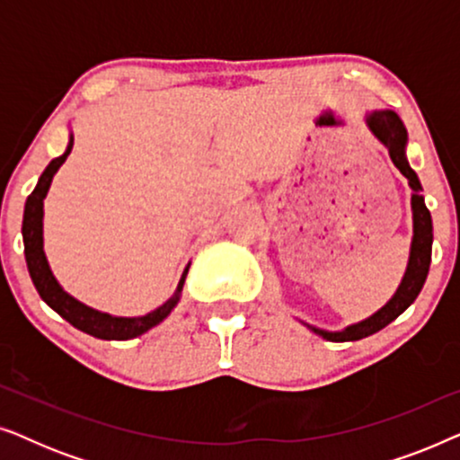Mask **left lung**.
Masks as SVG:
<instances>
[{"label":"left lung","instance_id":"1","mask_svg":"<svg viewBox=\"0 0 460 460\" xmlns=\"http://www.w3.org/2000/svg\"><path fill=\"white\" fill-rule=\"evenodd\" d=\"M368 125L373 129V134L379 137V140L385 144L389 150V156H392L394 165L400 169V173L411 181L412 186V217H414V236H412V247H411V260H408V268L404 274V280L392 299L387 301L385 305L381 307L379 312L373 314V316L362 320V323L351 324L341 332H326L320 329H310L316 332V335L324 337L326 341H356V339L368 337L373 332L385 329L389 323H394L395 318L400 316L402 312L406 310L408 305L417 299L420 288L425 285L427 272H429L431 263V243H433V226H431V216L429 209L425 207V200L420 197V184L417 173L412 172L411 165H408L404 156V146H406V129L402 125L400 117L392 111H379L373 112L368 117Z\"/></svg>","mask_w":460,"mask_h":460}]
</instances>
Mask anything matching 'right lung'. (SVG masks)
<instances>
[{
	"label": "right lung",
	"instance_id": "add662e5",
	"mask_svg": "<svg viewBox=\"0 0 460 460\" xmlns=\"http://www.w3.org/2000/svg\"><path fill=\"white\" fill-rule=\"evenodd\" d=\"M73 148V137L68 142L66 153L56 156V159L46 167V172L41 173L40 181H37L35 190L29 194L27 205H24V217H22V241H24V257H27V268L31 274V280L37 288V293L41 295V299L52 307L54 312H58L66 323H71L75 329L87 332V335L98 337V339H115V341H125V339H134L148 329H153L161 323L163 318H167V314L173 310L175 304L180 299V291L184 287V279L188 274V266L181 274L178 291L172 299H167L161 307H156L155 312L146 314L140 318H115L109 314L96 312L92 307L79 304L77 299H73L71 295L62 291V287L56 282L52 270L48 266L46 253H43V232H41V217H43V199H46L48 188L52 184L54 173L58 172V167L66 161L68 153Z\"/></svg>",
	"mask_w": 460,
	"mask_h": 460
}]
</instances>
